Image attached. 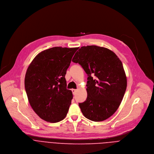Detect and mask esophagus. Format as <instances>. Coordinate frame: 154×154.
<instances>
[{"label": "esophagus", "mask_w": 154, "mask_h": 154, "mask_svg": "<svg viewBox=\"0 0 154 154\" xmlns=\"http://www.w3.org/2000/svg\"><path fill=\"white\" fill-rule=\"evenodd\" d=\"M77 91V90H75V89H72V93H73L74 95L75 94Z\"/></svg>", "instance_id": "esophagus-1"}]
</instances>
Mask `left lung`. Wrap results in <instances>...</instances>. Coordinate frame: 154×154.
<instances>
[{
	"mask_svg": "<svg viewBox=\"0 0 154 154\" xmlns=\"http://www.w3.org/2000/svg\"><path fill=\"white\" fill-rule=\"evenodd\" d=\"M72 61L80 64L88 75L87 98L79 104L84 116L95 122L112 116L119 108L127 88L121 61L108 49L87 46L79 49Z\"/></svg>",
	"mask_w": 154,
	"mask_h": 154,
	"instance_id": "8db88e82",
	"label": "left lung"
}]
</instances>
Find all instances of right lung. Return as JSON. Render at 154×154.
Masks as SVG:
<instances>
[{
	"label": "right lung",
	"mask_w": 154,
	"mask_h": 154,
	"mask_svg": "<svg viewBox=\"0 0 154 154\" xmlns=\"http://www.w3.org/2000/svg\"><path fill=\"white\" fill-rule=\"evenodd\" d=\"M78 49L50 48L38 54L28 67L26 91L32 109L42 119L54 123L66 116L73 95L66 88L65 75Z\"/></svg>",
	"instance_id": "add662e5"
}]
</instances>
